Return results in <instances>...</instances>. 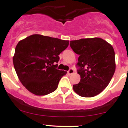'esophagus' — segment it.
I'll return each mask as SVG.
<instances>
[{
  "instance_id": "esophagus-1",
  "label": "esophagus",
  "mask_w": 128,
  "mask_h": 128,
  "mask_svg": "<svg viewBox=\"0 0 128 128\" xmlns=\"http://www.w3.org/2000/svg\"><path fill=\"white\" fill-rule=\"evenodd\" d=\"M74 70H73V69H72V68H70V69L69 70H68V73L69 74H73V73H74Z\"/></svg>"
}]
</instances>
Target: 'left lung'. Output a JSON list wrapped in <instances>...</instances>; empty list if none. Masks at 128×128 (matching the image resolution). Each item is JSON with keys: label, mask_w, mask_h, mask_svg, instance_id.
Returning a JSON list of instances; mask_svg holds the SVG:
<instances>
[{"label": "left lung", "mask_w": 128, "mask_h": 128, "mask_svg": "<svg viewBox=\"0 0 128 128\" xmlns=\"http://www.w3.org/2000/svg\"><path fill=\"white\" fill-rule=\"evenodd\" d=\"M70 47L78 55V84L74 91L84 97H92L104 90L111 81L116 64L112 46L99 38L71 40Z\"/></svg>", "instance_id": "8db88e82"}]
</instances>
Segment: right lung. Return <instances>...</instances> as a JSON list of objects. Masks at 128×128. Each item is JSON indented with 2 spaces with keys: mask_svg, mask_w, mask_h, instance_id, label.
I'll use <instances>...</instances> for the list:
<instances>
[{
  "mask_svg": "<svg viewBox=\"0 0 128 128\" xmlns=\"http://www.w3.org/2000/svg\"><path fill=\"white\" fill-rule=\"evenodd\" d=\"M69 40L32 34L16 45L13 57L20 81L30 92L45 96L57 89L66 72L56 69L58 55L67 48Z\"/></svg>",
  "mask_w": 128,
  "mask_h": 128,
  "instance_id": "add662e5",
  "label": "right lung"
}]
</instances>
